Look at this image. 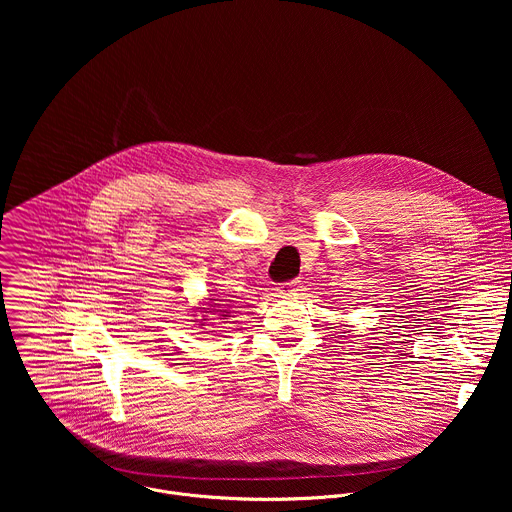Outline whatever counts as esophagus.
Segmentation results:
<instances>
[{"label": "esophagus", "instance_id": "esophagus-1", "mask_svg": "<svg viewBox=\"0 0 512 512\" xmlns=\"http://www.w3.org/2000/svg\"><path fill=\"white\" fill-rule=\"evenodd\" d=\"M297 288H299V280H290V282L280 286V293L282 295H292V293L297 292Z\"/></svg>", "mask_w": 512, "mask_h": 512}]
</instances>
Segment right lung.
I'll list each match as a JSON object with an SVG mask.
<instances>
[{"label":"right lung","mask_w":512,"mask_h":512,"mask_svg":"<svg viewBox=\"0 0 512 512\" xmlns=\"http://www.w3.org/2000/svg\"><path fill=\"white\" fill-rule=\"evenodd\" d=\"M215 305H217V303H215ZM205 313H209V311H205Z\"/></svg>","instance_id":"1"}]
</instances>
